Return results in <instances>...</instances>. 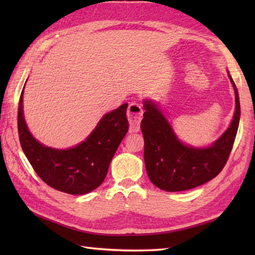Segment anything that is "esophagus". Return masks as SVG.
<instances>
[{"mask_svg":"<svg viewBox=\"0 0 255 255\" xmlns=\"http://www.w3.org/2000/svg\"><path fill=\"white\" fill-rule=\"evenodd\" d=\"M142 108L137 103H131L128 106L129 132H138L140 130V122L142 118Z\"/></svg>","mask_w":255,"mask_h":255,"instance_id":"34e87169","label":"esophagus"}]
</instances>
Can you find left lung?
<instances>
[{"label":"left lung","instance_id":"8db88e82","mask_svg":"<svg viewBox=\"0 0 255 255\" xmlns=\"http://www.w3.org/2000/svg\"><path fill=\"white\" fill-rule=\"evenodd\" d=\"M228 75L236 95V111L227 130L208 147L182 142L172 125L152 100L143 101L141 131L144 139V164L150 181L166 192L197 187L217 176L229 158L240 121L238 89Z\"/></svg>","mask_w":255,"mask_h":255}]
</instances>
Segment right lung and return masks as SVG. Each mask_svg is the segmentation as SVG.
Wrapping results in <instances>:
<instances>
[{
    "label": "right lung",
    "instance_id": "1",
    "mask_svg": "<svg viewBox=\"0 0 255 255\" xmlns=\"http://www.w3.org/2000/svg\"><path fill=\"white\" fill-rule=\"evenodd\" d=\"M24 89L19 97L17 127L21 149L32 169L46 184L60 192L84 195L94 191L104 182L113 156L128 131L127 103L105 114L84 141L72 148L56 149L40 143L27 127Z\"/></svg>",
    "mask_w": 255,
    "mask_h": 255
}]
</instances>
